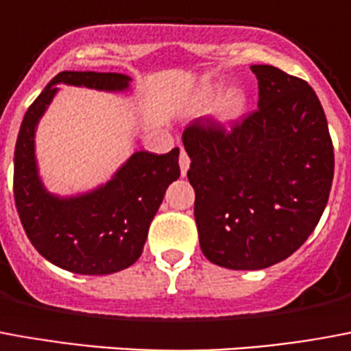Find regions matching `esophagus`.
<instances>
[{"label":"esophagus","mask_w":351,"mask_h":351,"mask_svg":"<svg viewBox=\"0 0 351 351\" xmlns=\"http://www.w3.org/2000/svg\"><path fill=\"white\" fill-rule=\"evenodd\" d=\"M178 163H180V173H182V175H186V173H188V169H189V156L184 149H180Z\"/></svg>","instance_id":"34e87169"}]
</instances>
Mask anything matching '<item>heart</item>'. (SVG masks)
Listing matches in <instances>:
<instances>
[{"label":"heart","instance_id":"b5f03b06","mask_svg":"<svg viewBox=\"0 0 351 351\" xmlns=\"http://www.w3.org/2000/svg\"><path fill=\"white\" fill-rule=\"evenodd\" d=\"M204 100H210V95L204 96ZM245 108V98L240 93H232L223 100L221 108H219V117L225 121H234L236 117L241 115V111Z\"/></svg>","mask_w":351,"mask_h":351}]
</instances>
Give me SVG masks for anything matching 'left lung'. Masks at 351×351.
Masks as SVG:
<instances>
[{
    "mask_svg": "<svg viewBox=\"0 0 351 351\" xmlns=\"http://www.w3.org/2000/svg\"><path fill=\"white\" fill-rule=\"evenodd\" d=\"M258 108L240 121L201 117L184 130L204 256L228 269L285 261L320 221L333 182L328 119L305 80L253 64Z\"/></svg>",
    "mask_w": 351,
    "mask_h": 351,
    "instance_id": "8db88e82",
    "label": "left lung"
}]
</instances>
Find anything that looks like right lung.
Instances as JSON below:
<instances>
[{
    "mask_svg": "<svg viewBox=\"0 0 351 351\" xmlns=\"http://www.w3.org/2000/svg\"><path fill=\"white\" fill-rule=\"evenodd\" d=\"M130 77L115 72L57 74L31 104L14 149V202L23 230L38 253L59 268L108 275L141 256L150 221L169 184L180 176L178 149L167 154L136 152L104 188L76 199L46 193L35 167V126L57 93L56 83L121 90Z\"/></svg>",
    "mask_w": 351,
    "mask_h": 351,
    "instance_id": "1",
    "label": "right lung"
}]
</instances>
